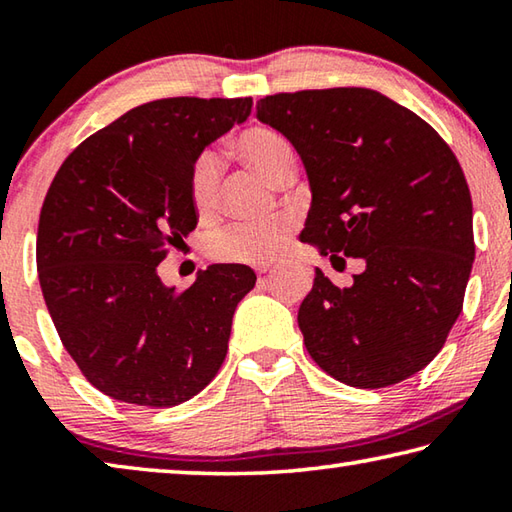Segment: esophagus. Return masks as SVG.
Listing matches in <instances>:
<instances>
[{
	"instance_id": "esophagus-1",
	"label": "esophagus",
	"mask_w": 512,
	"mask_h": 512,
	"mask_svg": "<svg viewBox=\"0 0 512 512\" xmlns=\"http://www.w3.org/2000/svg\"><path fill=\"white\" fill-rule=\"evenodd\" d=\"M273 268H275L273 264H259V266L255 268V271H257V275H259V277H262V275H266V273H271Z\"/></svg>"
}]
</instances>
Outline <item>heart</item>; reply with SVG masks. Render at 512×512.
<instances>
[{
  "label": "heart",
  "mask_w": 512,
  "mask_h": 512,
  "mask_svg": "<svg viewBox=\"0 0 512 512\" xmlns=\"http://www.w3.org/2000/svg\"><path fill=\"white\" fill-rule=\"evenodd\" d=\"M237 151L268 183L277 185L284 173L296 171V153L287 137L268 126H250L237 137ZM223 162L216 151L198 153L189 167V201L201 216H210L221 201ZM293 223L289 219L246 225L230 223L214 230L207 239V255L219 262L264 264L284 253L289 246Z\"/></svg>",
  "instance_id": "heart-1"
}]
</instances>
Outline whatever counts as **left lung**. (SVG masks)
I'll return each mask as SVG.
<instances>
[{
	"label": "left lung",
	"mask_w": 512,
	"mask_h": 512,
	"mask_svg": "<svg viewBox=\"0 0 512 512\" xmlns=\"http://www.w3.org/2000/svg\"><path fill=\"white\" fill-rule=\"evenodd\" d=\"M257 119L293 144L311 207L300 239L345 264L350 287L316 268L298 309L305 348L334 379L384 388L443 350L474 262L472 196L447 142L368 88L280 92Z\"/></svg>",
	"instance_id": "obj_1"
}]
</instances>
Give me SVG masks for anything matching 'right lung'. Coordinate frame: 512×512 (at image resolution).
Segmentation results:
<instances>
[{"label": "right lung", "instance_id": "right-lung-1", "mask_svg": "<svg viewBox=\"0 0 512 512\" xmlns=\"http://www.w3.org/2000/svg\"><path fill=\"white\" fill-rule=\"evenodd\" d=\"M250 108V97L142 103L76 146L49 187L36 241L42 296L69 357L112 400L176 406L221 368L253 268L212 264L178 291L158 264L198 223L194 158Z\"/></svg>", "mask_w": 512, "mask_h": 512}]
</instances>
